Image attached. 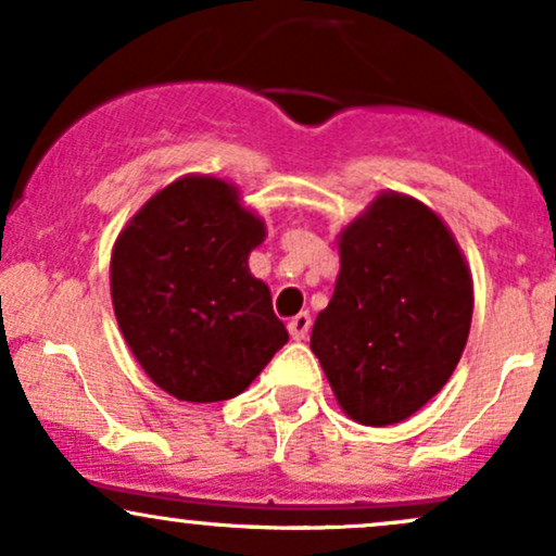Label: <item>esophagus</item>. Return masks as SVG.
Instances as JSON below:
<instances>
[{
    "label": "esophagus",
    "instance_id": "34e87169",
    "mask_svg": "<svg viewBox=\"0 0 556 556\" xmlns=\"http://www.w3.org/2000/svg\"><path fill=\"white\" fill-rule=\"evenodd\" d=\"M287 331H290L292 340H305V337H308V331H311V314H308V311L292 316L290 321H287Z\"/></svg>",
    "mask_w": 556,
    "mask_h": 556
}]
</instances>
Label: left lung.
Returning a JSON list of instances; mask_svg holds the SVG:
<instances>
[{
    "label": "left lung",
    "mask_w": 556,
    "mask_h": 556,
    "mask_svg": "<svg viewBox=\"0 0 556 556\" xmlns=\"http://www.w3.org/2000/svg\"><path fill=\"white\" fill-rule=\"evenodd\" d=\"M473 318V279L446 225L381 193L340 235V277L311 350L363 426L410 418L450 381Z\"/></svg>",
    "instance_id": "obj_1"
}]
</instances>
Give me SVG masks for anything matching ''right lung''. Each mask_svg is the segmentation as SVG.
Returning <instances> with one entry per match:
<instances>
[{
  "instance_id": "add662e5",
  "label": "right lung",
  "mask_w": 556,
  "mask_h": 556,
  "mask_svg": "<svg viewBox=\"0 0 556 556\" xmlns=\"http://www.w3.org/2000/svg\"><path fill=\"white\" fill-rule=\"evenodd\" d=\"M266 227L219 177H180L127 222L112 251V303L149 379L185 402L240 394L290 340L248 269Z\"/></svg>"
}]
</instances>
